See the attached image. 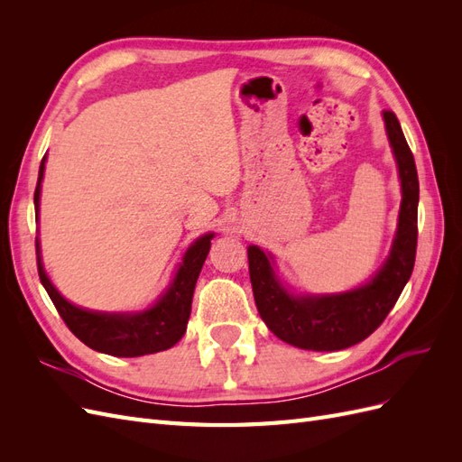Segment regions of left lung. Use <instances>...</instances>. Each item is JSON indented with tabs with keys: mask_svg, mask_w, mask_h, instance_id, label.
Listing matches in <instances>:
<instances>
[{
	"mask_svg": "<svg viewBox=\"0 0 462 462\" xmlns=\"http://www.w3.org/2000/svg\"><path fill=\"white\" fill-rule=\"evenodd\" d=\"M382 117L401 180V208L389 254L366 283L343 292H295L277 275L270 253L248 246L250 283L262 319L279 339L304 351H341L365 341L393 309L414 268L418 173L399 119L393 111Z\"/></svg>",
	"mask_w": 462,
	"mask_h": 462,
	"instance_id": "1",
	"label": "left lung"
}]
</instances>
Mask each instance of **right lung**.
Instances as JSON below:
<instances>
[{
  "mask_svg": "<svg viewBox=\"0 0 462 462\" xmlns=\"http://www.w3.org/2000/svg\"><path fill=\"white\" fill-rule=\"evenodd\" d=\"M44 170L46 156L42 158L38 183L34 190L36 217L40 212V192ZM212 239L214 233H206L187 248V253L183 254V262L177 265V272L173 273L170 285L165 287L158 300L144 310L100 312L82 309V306L69 302L61 292L55 289L44 270L40 239L36 236L38 275L67 328L71 329L75 333V337H79L87 346L94 348L97 353L123 358L153 355L171 348L185 335L190 316L194 287H197V279L209 253Z\"/></svg>",
  "mask_w": 462,
  "mask_h": 462,
  "instance_id": "add662e5",
  "label": "right lung"
}]
</instances>
